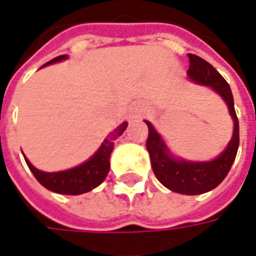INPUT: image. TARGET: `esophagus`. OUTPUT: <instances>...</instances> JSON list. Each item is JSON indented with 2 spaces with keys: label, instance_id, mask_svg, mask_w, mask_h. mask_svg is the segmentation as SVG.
Wrapping results in <instances>:
<instances>
[{
  "label": "esophagus",
  "instance_id": "esophagus-1",
  "mask_svg": "<svg viewBox=\"0 0 256 256\" xmlns=\"http://www.w3.org/2000/svg\"><path fill=\"white\" fill-rule=\"evenodd\" d=\"M142 114H144V106L140 105V104H136L130 108V114H128V118L130 119H138L142 118Z\"/></svg>",
  "mask_w": 256,
  "mask_h": 256
}]
</instances>
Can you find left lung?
<instances>
[{"mask_svg": "<svg viewBox=\"0 0 256 256\" xmlns=\"http://www.w3.org/2000/svg\"><path fill=\"white\" fill-rule=\"evenodd\" d=\"M189 56L188 76L199 84L212 86L228 105L231 118L234 119V134L230 144L218 157L208 162H189L182 160H175L168 154V148L161 140V137L154 130L150 122L146 120L148 126L147 150L150 152L151 166L157 179L168 189L182 194H200L218 186L231 170L236 160L240 144V126L238 118L234 109V99L230 85L222 77L217 70L194 54Z\"/></svg>", "mask_w": 256, "mask_h": 256, "instance_id": "obj_1", "label": "left lung"}]
</instances>
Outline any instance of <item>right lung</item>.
I'll use <instances>...</instances> for the list:
<instances>
[{"instance_id":"1","label":"right lung","mask_w":256,"mask_h":256,"mask_svg":"<svg viewBox=\"0 0 256 256\" xmlns=\"http://www.w3.org/2000/svg\"><path fill=\"white\" fill-rule=\"evenodd\" d=\"M66 57H67L66 54L58 56V57L50 60L46 64H43V67L52 64V62L64 60ZM126 128H128V122H123L119 128H114V132L109 133V136L104 140L102 146L99 147V150L95 152V156L91 160H88L82 165L76 166V168L68 170V171H39L25 158L26 164L34 175V178L52 192L62 194H85V192H90L94 188H96L105 180L106 175L109 172V168H110L109 160H110V154H112V150H114V140L123 134Z\"/></svg>"}]
</instances>
